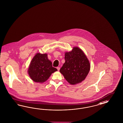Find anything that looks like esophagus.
Listing matches in <instances>:
<instances>
[{
	"instance_id": "1",
	"label": "esophagus",
	"mask_w": 123,
	"mask_h": 123,
	"mask_svg": "<svg viewBox=\"0 0 123 123\" xmlns=\"http://www.w3.org/2000/svg\"><path fill=\"white\" fill-rule=\"evenodd\" d=\"M56 69H57V70L58 71H59V70H60V68L59 67H56Z\"/></svg>"
}]
</instances>
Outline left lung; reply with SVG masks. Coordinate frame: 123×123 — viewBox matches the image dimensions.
<instances>
[{
	"label": "left lung",
	"instance_id": "left-lung-1",
	"mask_svg": "<svg viewBox=\"0 0 123 123\" xmlns=\"http://www.w3.org/2000/svg\"><path fill=\"white\" fill-rule=\"evenodd\" d=\"M65 60L60 71L65 79L71 84L84 80L90 70V65L83 51L74 47L71 52L65 53Z\"/></svg>",
	"mask_w": 123,
	"mask_h": 123
}]
</instances>
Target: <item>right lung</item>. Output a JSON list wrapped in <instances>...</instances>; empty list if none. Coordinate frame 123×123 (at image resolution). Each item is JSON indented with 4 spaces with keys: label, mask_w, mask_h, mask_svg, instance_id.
<instances>
[{
    "label": "right lung",
    "mask_w": 123,
    "mask_h": 123,
    "mask_svg": "<svg viewBox=\"0 0 123 123\" xmlns=\"http://www.w3.org/2000/svg\"><path fill=\"white\" fill-rule=\"evenodd\" d=\"M48 59L47 54L37 53L33 58L28 68V74L32 80L42 83L47 80L52 73L57 71Z\"/></svg>",
    "instance_id": "1"
}]
</instances>
